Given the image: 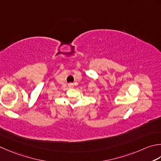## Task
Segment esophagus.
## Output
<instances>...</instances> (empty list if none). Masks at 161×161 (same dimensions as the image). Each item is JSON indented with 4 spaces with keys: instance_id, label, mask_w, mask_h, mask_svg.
Segmentation results:
<instances>
[{
    "instance_id": "1",
    "label": "esophagus",
    "mask_w": 161,
    "mask_h": 161,
    "mask_svg": "<svg viewBox=\"0 0 161 161\" xmlns=\"http://www.w3.org/2000/svg\"><path fill=\"white\" fill-rule=\"evenodd\" d=\"M68 86L70 87V88H72V86H73V84H72V83H70V84H68Z\"/></svg>"
}]
</instances>
